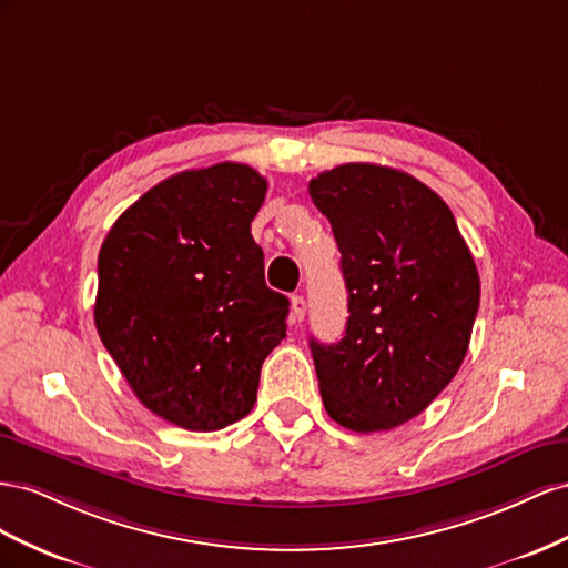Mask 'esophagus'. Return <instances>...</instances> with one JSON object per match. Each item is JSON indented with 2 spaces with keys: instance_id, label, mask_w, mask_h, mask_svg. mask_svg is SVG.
I'll return each instance as SVG.
<instances>
[{
  "instance_id": "esophagus-1",
  "label": "esophagus",
  "mask_w": 568,
  "mask_h": 568,
  "mask_svg": "<svg viewBox=\"0 0 568 568\" xmlns=\"http://www.w3.org/2000/svg\"><path fill=\"white\" fill-rule=\"evenodd\" d=\"M290 310H293V321L300 323L306 314V300L304 295H293V300H290Z\"/></svg>"
}]
</instances>
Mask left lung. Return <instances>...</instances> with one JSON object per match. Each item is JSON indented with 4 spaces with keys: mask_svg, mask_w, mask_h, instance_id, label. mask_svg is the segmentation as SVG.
Masks as SVG:
<instances>
[{
    "mask_svg": "<svg viewBox=\"0 0 568 568\" xmlns=\"http://www.w3.org/2000/svg\"><path fill=\"white\" fill-rule=\"evenodd\" d=\"M310 194L349 295L343 339L310 343L323 407L354 433L390 430L457 376L480 302L476 262L449 206L409 173L343 164Z\"/></svg>",
    "mask_w": 568,
    "mask_h": 568,
    "instance_id": "obj_1",
    "label": "left lung"
}]
</instances>
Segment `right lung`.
<instances>
[{"label":"right lung","mask_w":568,"mask_h":568,"mask_svg":"<svg viewBox=\"0 0 568 568\" xmlns=\"http://www.w3.org/2000/svg\"><path fill=\"white\" fill-rule=\"evenodd\" d=\"M266 187L235 161L175 173L102 242L97 333L144 407L185 430L247 416L285 337L290 302L266 285L250 231Z\"/></svg>","instance_id":"obj_1"}]
</instances>
